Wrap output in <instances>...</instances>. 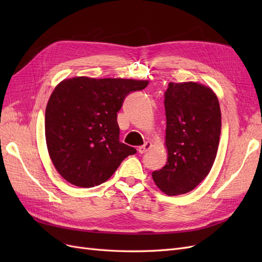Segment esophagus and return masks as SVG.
<instances>
[{
    "mask_svg": "<svg viewBox=\"0 0 262 262\" xmlns=\"http://www.w3.org/2000/svg\"><path fill=\"white\" fill-rule=\"evenodd\" d=\"M152 147V144L149 143V142H145V143L142 145V146H140L139 148H138V150H139V153L140 154H144V153H146L147 150Z\"/></svg>",
    "mask_w": 262,
    "mask_h": 262,
    "instance_id": "obj_1",
    "label": "esophagus"
}]
</instances>
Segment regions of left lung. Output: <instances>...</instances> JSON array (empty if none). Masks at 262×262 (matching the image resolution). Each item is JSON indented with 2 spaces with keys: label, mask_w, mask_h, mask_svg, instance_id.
Segmentation results:
<instances>
[{
  "label": "left lung",
  "mask_w": 262,
  "mask_h": 262,
  "mask_svg": "<svg viewBox=\"0 0 262 262\" xmlns=\"http://www.w3.org/2000/svg\"><path fill=\"white\" fill-rule=\"evenodd\" d=\"M168 160L152 172L167 195L193 190L208 176L217 153L222 128L216 95L196 83H169L164 94Z\"/></svg>",
  "instance_id": "obj_1"
}]
</instances>
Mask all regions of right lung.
Instances as JSON below:
<instances>
[{
	"mask_svg": "<svg viewBox=\"0 0 262 262\" xmlns=\"http://www.w3.org/2000/svg\"><path fill=\"white\" fill-rule=\"evenodd\" d=\"M147 81L74 77L55 87L46 108L45 133L55 169L70 184L91 188L112 177L137 149L119 141L117 113Z\"/></svg>",
	"mask_w": 262,
	"mask_h": 262,
	"instance_id": "add662e5",
	"label": "right lung"
}]
</instances>
